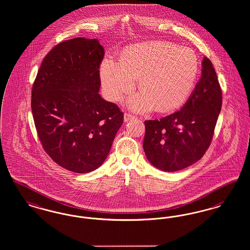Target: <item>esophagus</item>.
<instances>
[{
  "label": "esophagus",
  "instance_id": "1",
  "mask_svg": "<svg viewBox=\"0 0 250 250\" xmlns=\"http://www.w3.org/2000/svg\"><path fill=\"white\" fill-rule=\"evenodd\" d=\"M133 119H134V117L131 114H128V113L124 114V122H128V121H130V120Z\"/></svg>",
  "mask_w": 250,
  "mask_h": 250
}]
</instances>
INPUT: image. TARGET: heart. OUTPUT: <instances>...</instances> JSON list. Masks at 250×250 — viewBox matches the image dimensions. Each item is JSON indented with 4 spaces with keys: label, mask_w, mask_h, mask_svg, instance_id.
I'll return each mask as SVG.
<instances>
[{
    "label": "heart",
    "mask_w": 250,
    "mask_h": 250,
    "mask_svg": "<svg viewBox=\"0 0 250 250\" xmlns=\"http://www.w3.org/2000/svg\"><path fill=\"white\" fill-rule=\"evenodd\" d=\"M197 72L196 53L168 42L131 46L120 60L106 56L100 68L104 92L111 102L131 93L138 78L142 91L128 102L137 112L150 111L155 105L164 111L181 105L192 92Z\"/></svg>",
    "instance_id": "b5f03b06"
}]
</instances>
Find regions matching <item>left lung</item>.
I'll return each mask as SVG.
<instances>
[{
    "label": "left lung",
    "instance_id": "1",
    "mask_svg": "<svg viewBox=\"0 0 250 250\" xmlns=\"http://www.w3.org/2000/svg\"><path fill=\"white\" fill-rule=\"evenodd\" d=\"M222 106V92L210 60H202L201 77L182 109L145 121L143 147L160 170L175 172L200 160L208 149Z\"/></svg>",
    "mask_w": 250,
    "mask_h": 250
}]
</instances>
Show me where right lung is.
<instances>
[{"mask_svg":"<svg viewBox=\"0 0 250 250\" xmlns=\"http://www.w3.org/2000/svg\"><path fill=\"white\" fill-rule=\"evenodd\" d=\"M104 49L97 39L76 38L48 53L32 89V113L45 151L75 173L100 167L123 123V113L100 92Z\"/></svg>","mask_w":250,"mask_h":250,"instance_id":"add662e5","label":"right lung"}]
</instances>
